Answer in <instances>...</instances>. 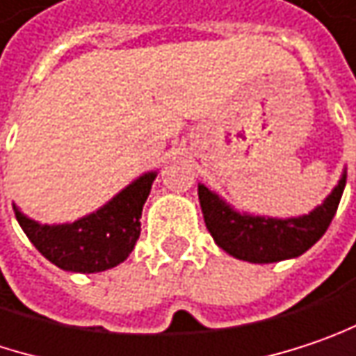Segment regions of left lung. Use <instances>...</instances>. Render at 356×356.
Listing matches in <instances>:
<instances>
[{
    "label": "left lung",
    "instance_id": "1",
    "mask_svg": "<svg viewBox=\"0 0 356 356\" xmlns=\"http://www.w3.org/2000/svg\"><path fill=\"white\" fill-rule=\"evenodd\" d=\"M344 184L346 176L316 211L286 220L239 215L202 184H198V200L207 229L220 249L243 261L273 264L302 255L326 233L337 215Z\"/></svg>",
    "mask_w": 356,
    "mask_h": 356
}]
</instances>
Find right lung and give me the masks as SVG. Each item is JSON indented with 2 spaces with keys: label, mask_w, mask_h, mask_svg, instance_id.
<instances>
[{
  "label": "right lung",
  "mask_w": 356,
  "mask_h": 356,
  "mask_svg": "<svg viewBox=\"0 0 356 356\" xmlns=\"http://www.w3.org/2000/svg\"><path fill=\"white\" fill-rule=\"evenodd\" d=\"M156 172L143 174L97 213L70 225H38L15 209V218L40 253L64 271L97 273L119 266L141 233V211Z\"/></svg>",
  "instance_id": "1"
}]
</instances>
